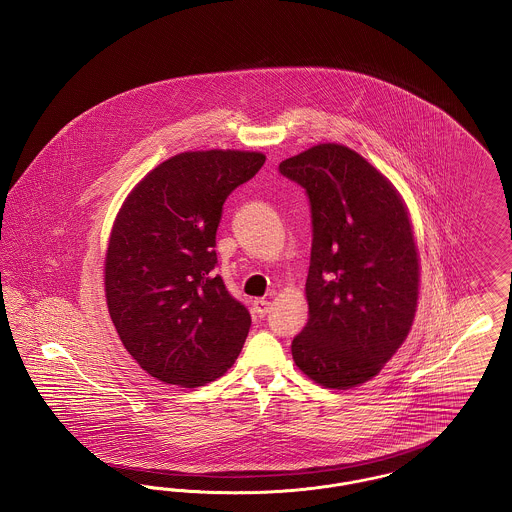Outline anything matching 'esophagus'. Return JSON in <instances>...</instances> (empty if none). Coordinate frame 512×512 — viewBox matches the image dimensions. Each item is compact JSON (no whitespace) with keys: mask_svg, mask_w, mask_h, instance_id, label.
<instances>
[{"mask_svg":"<svg viewBox=\"0 0 512 512\" xmlns=\"http://www.w3.org/2000/svg\"><path fill=\"white\" fill-rule=\"evenodd\" d=\"M269 309H271V301L265 300V298L253 301V311L257 317H265L269 313Z\"/></svg>","mask_w":512,"mask_h":512,"instance_id":"obj_1","label":"esophagus"}]
</instances>
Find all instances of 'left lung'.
<instances>
[{
    "mask_svg": "<svg viewBox=\"0 0 512 512\" xmlns=\"http://www.w3.org/2000/svg\"><path fill=\"white\" fill-rule=\"evenodd\" d=\"M309 197L313 243L309 319L292 356L315 383L346 391L375 377L406 340L420 288L408 209L377 168L323 143L278 166Z\"/></svg>",
    "mask_w": 512,
    "mask_h": 512,
    "instance_id": "left-lung-1",
    "label": "left lung"
}]
</instances>
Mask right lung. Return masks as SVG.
Instances as JSON below:
<instances>
[{
    "label": "right lung",
    "mask_w": 512,
    "mask_h": 512,
    "mask_svg": "<svg viewBox=\"0 0 512 512\" xmlns=\"http://www.w3.org/2000/svg\"><path fill=\"white\" fill-rule=\"evenodd\" d=\"M265 164L263 152H181L123 201L104 265L108 311L125 350L154 379L197 389L240 356L251 315L216 267L228 195Z\"/></svg>",
    "instance_id": "right-lung-1"
}]
</instances>
